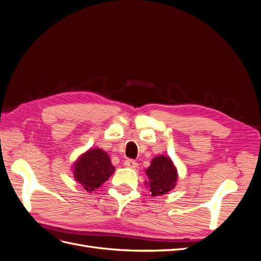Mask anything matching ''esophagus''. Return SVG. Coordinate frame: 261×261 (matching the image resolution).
Here are the masks:
<instances>
[{
	"instance_id": "34e87169",
	"label": "esophagus",
	"mask_w": 261,
	"mask_h": 261,
	"mask_svg": "<svg viewBox=\"0 0 261 261\" xmlns=\"http://www.w3.org/2000/svg\"><path fill=\"white\" fill-rule=\"evenodd\" d=\"M124 165H125L126 168L136 169V168L138 167V163H137L135 160H133V159H126V160L124 161Z\"/></svg>"
}]
</instances>
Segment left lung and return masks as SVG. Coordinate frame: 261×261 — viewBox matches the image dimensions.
<instances>
[{"mask_svg": "<svg viewBox=\"0 0 261 261\" xmlns=\"http://www.w3.org/2000/svg\"><path fill=\"white\" fill-rule=\"evenodd\" d=\"M149 178L148 186L152 196H160L174 188L177 179L176 169L170 158L159 155L151 161V165L146 170Z\"/></svg>", "mask_w": 261, "mask_h": 261, "instance_id": "left-lung-1", "label": "left lung"}]
</instances>
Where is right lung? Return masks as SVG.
Returning <instances> with one entry per match:
<instances>
[{
  "instance_id": "obj_1",
  "label": "right lung",
  "mask_w": 261,
  "mask_h": 261,
  "mask_svg": "<svg viewBox=\"0 0 261 261\" xmlns=\"http://www.w3.org/2000/svg\"><path fill=\"white\" fill-rule=\"evenodd\" d=\"M74 176L87 192L100 187L113 174L114 167L108 153L101 149H90L74 165Z\"/></svg>"
}]
</instances>
